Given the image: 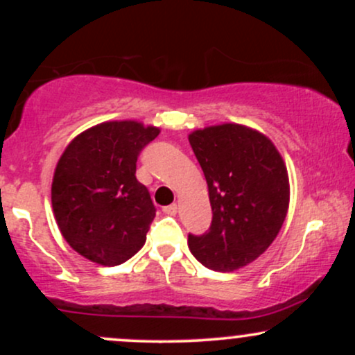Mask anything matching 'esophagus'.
<instances>
[{"instance_id": "esophagus-1", "label": "esophagus", "mask_w": 355, "mask_h": 355, "mask_svg": "<svg viewBox=\"0 0 355 355\" xmlns=\"http://www.w3.org/2000/svg\"><path fill=\"white\" fill-rule=\"evenodd\" d=\"M177 203H172V205H166V207H164V214H166V215H175L177 214Z\"/></svg>"}]
</instances>
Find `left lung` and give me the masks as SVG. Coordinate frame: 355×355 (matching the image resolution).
I'll return each instance as SVG.
<instances>
[{
    "label": "left lung",
    "instance_id": "left-lung-1",
    "mask_svg": "<svg viewBox=\"0 0 355 355\" xmlns=\"http://www.w3.org/2000/svg\"><path fill=\"white\" fill-rule=\"evenodd\" d=\"M211 205L210 229L189 235L195 259L207 268L234 272L274 242L288 209V175L282 157L262 133L237 123L190 133Z\"/></svg>",
    "mask_w": 355,
    "mask_h": 355
}]
</instances>
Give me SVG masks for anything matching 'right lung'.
<instances>
[{
	"mask_svg": "<svg viewBox=\"0 0 355 355\" xmlns=\"http://www.w3.org/2000/svg\"><path fill=\"white\" fill-rule=\"evenodd\" d=\"M158 133L132 120L105 121L80 133L61 155L53 211L61 235L85 259L120 266L144 247L157 210L137 180V160Z\"/></svg>",
	"mask_w": 355,
	"mask_h": 355,
	"instance_id": "1",
	"label": "right lung"
}]
</instances>
